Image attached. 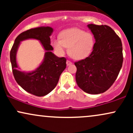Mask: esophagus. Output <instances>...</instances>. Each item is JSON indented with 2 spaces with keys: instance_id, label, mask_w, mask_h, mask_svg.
I'll use <instances>...</instances> for the list:
<instances>
[{
  "instance_id": "1",
  "label": "esophagus",
  "mask_w": 133,
  "mask_h": 133,
  "mask_svg": "<svg viewBox=\"0 0 133 133\" xmlns=\"http://www.w3.org/2000/svg\"><path fill=\"white\" fill-rule=\"evenodd\" d=\"M66 64H67V65H71L72 64V62L70 61H69V60H67V61H66Z\"/></svg>"
}]
</instances>
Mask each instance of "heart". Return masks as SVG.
Instances as JSON below:
<instances>
[{"label": "heart", "instance_id": "obj_1", "mask_svg": "<svg viewBox=\"0 0 133 133\" xmlns=\"http://www.w3.org/2000/svg\"><path fill=\"white\" fill-rule=\"evenodd\" d=\"M54 48L59 54H64L66 47L70 56L74 59H84L90 54L94 45L91 33L77 28L69 29L61 34L60 38L52 41Z\"/></svg>", "mask_w": 133, "mask_h": 133}]
</instances>
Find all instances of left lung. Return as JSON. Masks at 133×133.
Masks as SVG:
<instances>
[{
    "label": "left lung",
    "mask_w": 133,
    "mask_h": 133,
    "mask_svg": "<svg viewBox=\"0 0 133 133\" xmlns=\"http://www.w3.org/2000/svg\"><path fill=\"white\" fill-rule=\"evenodd\" d=\"M96 42L91 54L74 62L76 80L82 91L88 94L104 92L112 86L123 62L121 40L111 27L88 24Z\"/></svg>",
    "instance_id": "8db88e82"
}]
</instances>
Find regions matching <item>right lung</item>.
Returning <instances> with one entry per match:
<instances>
[{"instance_id":"add662e5","label":"right lung","mask_w":133,"mask_h":133,"mask_svg":"<svg viewBox=\"0 0 133 133\" xmlns=\"http://www.w3.org/2000/svg\"><path fill=\"white\" fill-rule=\"evenodd\" d=\"M53 29L40 27L25 30L16 37L10 50V59L13 75L17 84L25 91L36 96L47 95L56 88L59 77L66 68V59L58 57L52 52L51 36ZM28 38L37 39L46 51L42 64L32 72H22L17 69L16 53L20 41Z\"/></svg>"}]
</instances>
